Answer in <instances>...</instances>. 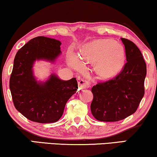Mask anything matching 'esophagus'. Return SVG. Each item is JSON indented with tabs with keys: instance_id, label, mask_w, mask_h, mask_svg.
I'll return each instance as SVG.
<instances>
[{
	"instance_id": "obj_1",
	"label": "esophagus",
	"mask_w": 157,
	"mask_h": 157,
	"mask_svg": "<svg viewBox=\"0 0 157 157\" xmlns=\"http://www.w3.org/2000/svg\"><path fill=\"white\" fill-rule=\"evenodd\" d=\"M78 86H79V88H80L81 89H89V88L90 87V83H89L86 80L81 79V80L78 81Z\"/></svg>"
}]
</instances>
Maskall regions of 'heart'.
I'll return each instance as SVG.
<instances>
[{"mask_svg": "<svg viewBox=\"0 0 157 157\" xmlns=\"http://www.w3.org/2000/svg\"><path fill=\"white\" fill-rule=\"evenodd\" d=\"M79 59L96 63V70L101 77L109 78L121 71L124 65V51L121 45L112 40H96L86 44L81 49ZM79 59L74 53L68 56V63L74 68L80 66Z\"/></svg>", "mask_w": 157, "mask_h": 157, "instance_id": "b5f03b06", "label": "heart"}]
</instances>
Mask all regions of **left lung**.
Segmentation results:
<instances>
[{"label": "left lung", "mask_w": 157, "mask_h": 157, "mask_svg": "<svg viewBox=\"0 0 157 157\" xmlns=\"http://www.w3.org/2000/svg\"><path fill=\"white\" fill-rule=\"evenodd\" d=\"M125 47L126 63L114 78L98 83L91 89L92 115L100 121H118L137 110L144 95L147 65L138 47L121 38Z\"/></svg>", "instance_id": "8db88e82"}]
</instances>
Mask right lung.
Listing matches in <instances>:
<instances>
[{"label": "right lung", "mask_w": 157, "mask_h": 157, "mask_svg": "<svg viewBox=\"0 0 157 157\" xmlns=\"http://www.w3.org/2000/svg\"><path fill=\"white\" fill-rule=\"evenodd\" d=\"M61 41L38 36L32 38L17 52L9 86L16 109L28 119L38 123H53L63 113L68 100L76 93V78L61 80L51 74L45 82L33 76L34 62H54L61 53Z\"/></svg>", "instance_id": "right-lung-1"}]
</instances>
